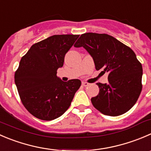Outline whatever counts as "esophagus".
Here are the masks:
<instances>
[{"instance_id":"34e87169","label":"esophagus","mask_w":151,"mask_h":151,"mask_svg":"<svg viewBox=\"0 0 151 151\" xmlns=\"http://www.w3.org/2000/svg\"><path fill=\"white\" fill-rule=\"evenodd\" d=\"M82 85H83V86H85V87H86V86H89V83H86V82H83V83H82Z\"/></svg>"}]
</instances>
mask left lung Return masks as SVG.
<instances>
[{
  "label": "left lung",
  "mask_w": 151,
  "mask_h": 151,
  "mask_svg": "<svg viewBox=\"0 0 151 151\" xmlns=\"http://www.w3.org/2000/svg\"><path fill=\"white\" fill-rule=\"evenodd\" d=\"M91 55L96 70L108 73V83H97L99 92L92 105L105 115L116 116L129 111L142 89V66L134 51L107 34L85 33L74 44Z\"/></svg>",
  "instance_id": "1"
}]
</instances>
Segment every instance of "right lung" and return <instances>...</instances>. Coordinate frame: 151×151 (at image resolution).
Returning <instances> with one entry per match:
<instances>
[{
	"label": "right lung",
	"instance_id": "obj_1",
	"mask_svg": "<svg viewBox=\"0 0 151 151\" xmlns=\"http://www.w3.org/2000/svg\"><path fill=\"white\" fill-rule=\"evenodd\" d=\"M79 36L49 37L32 45L20 60L14 82L23 105L37 119L49 121L63 114L81 86L77 79L63 82L57 77V70L63 65L65 54Z\"/></svg>",
	"mask_w": 151,
	"mask_h": 151
}]
</instances>
